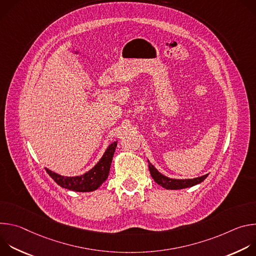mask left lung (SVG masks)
<instances>
[{
  "label": "left lung",
  "instance_id": "obj_1",
  "mask_svg": "<svg viewBox=\"0 0 256 256\" xmlns=\"http://www.w3.org/2000/svg\"><path fill=\"white\" fill-rule=\"evenodd\" d=\"M148 163H149V170H150L151 176L153 177L156 184H158L159 186H161L166 190H184V188L194 186L196 184H200V182H202L208 175V174H206V175L198 176L192 179H175V178H170L162 174L161 172H159L155 168V166L152 163H150L149 160H148Z\"/></svg>",
  "mask_w": 256,
  "mask_h": 256
}]
</instances>
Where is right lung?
Listing matches in <instances>:
<instances>
[{"label": "right lung", "mask_w": 256, "mask_h": 256, "mask_svg": "<svg viewBox=\"0 0 256 256\" xmlns=\"http://www.w3.org/2000/svg\"><path fill=\"white\" fill-rule=\"evenodd\" d=\"M118 146V140L112 142L105 150L97 164L86 173L78 176L60 175L46 167V172L56 184L66 190L78 192H90L96 190L107 179L110 170L112 158Z\"/></svg>", "instance_id": "1"}]
</instances>
